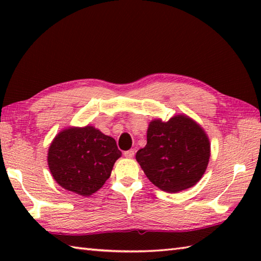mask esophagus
<instances>
[{
  "instance_id": "esophagus-1",
  "label": "esophagus",
  "mask_w": 261,
  "mask_h": 261,
  "mask_svg": "<svg viewBox=\"0 0 261 261\" xmlns=\"http://www.w3.org/2000/svg\"><path fill=\"white\" fill-rule=\"evenodd\" d=\"M134 156H135V150H134V149H130V150L124 151V157H126V158H134Z\"/></svg>"
}]
</instances>
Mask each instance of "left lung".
I'll return each instance as SVG.
<instances>
[{
  "instance_id": "left-lung-1",
  "label": "left lung",
  "mask_w": 261,
  "mask_h": 261,
  "mask_svg": "<svg viewBox=\"0 0 261 261\" xmlns=\"http://www.w3.org/2000/svg\"><path fill=\"white\" fill-rule=\"evenodd\" d=\"M210 156L211 143L203 127L186 114H178L149 123L147 145L138 150L136 159L154 186L178 193L199 181Z\"/></svg>"
}]
</instances>
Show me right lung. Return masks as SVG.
I'll list each match as a JSON object with an SVG mask.
<instances>
[{
  "instance_id": "right-lung-1",
  "label": "right lung",
  "mask_w": 261,
  "mask_h": 261,
  "mask_svg": "<svg viewBox=\"0 0 261 261\" xmlns=\"http://www.w3.org/2000/svg\"><path fill=\"white\" fill-rule=\"evenodd\" d=\"M121 154L113 138L93 125L69 126L54 138L47 162L59 186L91 196L109 179Z\"/></svg>"
}]
</instances>
